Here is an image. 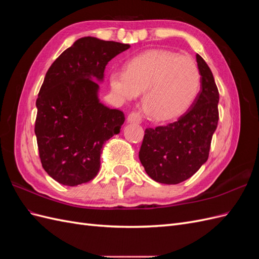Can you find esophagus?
I'll return each mask as SVG.
<instances>
[{
	"instance_id": "34e87169",
	"label": "esophagus",
	"mask_w": 259,
	"mask_h": 259,
	"mask_svg": "<svg viewBox=\"0 0 259 259\" xmlns=\"http://www.w3.org/2000/svg\"><path fill=\"white\" fill-rule=\"evenodd\" d=\"M127 122L128 123H136V124H139L140 122H142V115H140L138 112H130L127 114Z\"/></svg>"
}]
</instances>
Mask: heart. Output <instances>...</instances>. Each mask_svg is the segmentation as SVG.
Returning <instances> with one entry per match:
<instances>
[{"label": "heart", "instance_id": "b5f03b06", "mask_svg": "<svg viewBox=\"0 0 259 259\" xmlns=\"http://www.w3.org/2000/svg\"><path fill=\"white\" fill-rule=\"evenodd\" d=\"M201 74L195 62L167 51H149L115 69L110 86L116 96L132 100L144 93L145 112L156 120H168L187 110L197 97Z\"/></svg>", "mask_w": 259, "mask_h": 259}]
</instances>
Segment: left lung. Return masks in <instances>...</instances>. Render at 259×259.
Listing matches in <instances>:
<instances>
[{"label": "left lung", "instance_id": "1", "mask_svg": "<svg viewBox=\"0 0 259 259\" xmlns=\"http://www.w3.org/2000/svg\"><path fill=\"white\" fill-rule=\"evenodd\" d=\"M197 62L201 90L189 110L173 123L145 131L139 160L146 173L161 184L185 182L208 159L219 119V93L213 73L199 54Z\"/></svg>", "mask_w": 259, "mask_h": 259}]
</instances>
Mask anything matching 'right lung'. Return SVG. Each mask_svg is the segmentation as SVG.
<instances>
[{
    "label": "right lung",
    "mask_w": 259,
    "mask_h": 259,
    "mask_svg": "<svg viewBox=\"0 0 259 259\" xmlns=\"http://www.w3.org/2000/svg\"><path fill=\"white\" fill-rule=\"evenodd\" d=\"M128 44L85 36L46 72L36 99L34 132L42 166L53 179L77 186L95 177L103 146L119 134L124 113L99 103L96 81L107 64Z\"/></svg>",
    "instance_id": "obj_1"
}]
</instances>
